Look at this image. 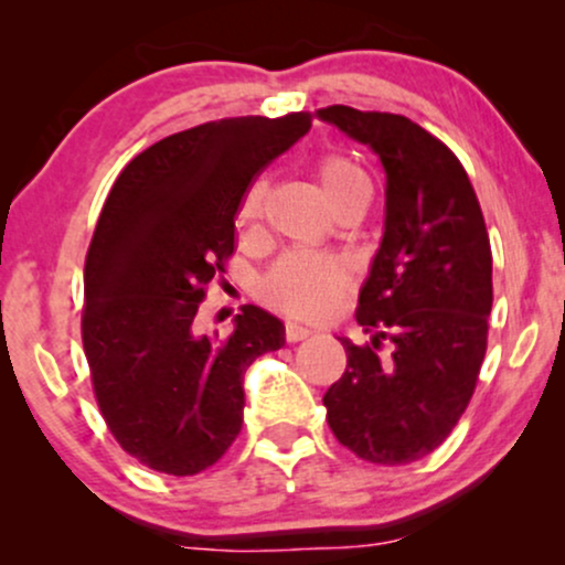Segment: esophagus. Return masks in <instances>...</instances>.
Here are the masks:
<instances>
[{"mask_svg": "<svg viewBox=\"0 0 565 565\" xmlns=\"http://www.w3.org/2000/svg\"><path fill=\"white\" fill-rule=\"evenodd\" d=\"M310 334H313V329L302 327V323L287 321V327H284V337H287V342H300V340H308Z\"/></svg>", "mask_w": 565, "mask_h": 565, "instance_id": "esophagus-1", "label": "esophagus"}]
</instances>
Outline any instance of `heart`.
I'll return each mask as SVG.
<instances>
[{
    "instance_id": "b5f03b06",
    "label": "heart",
    "mask_w": 565,
    "mask_h": 565,
    "mask_svg": "<svg viewBox=\"0 0 565 565\" xmlns=\"http://www.w3.org/2000/svg\"><path fill=\"white\" fill-rule=\"evenodd\" d=\"M316 178L327 193L329 204L340 206L342 201L359 196V193L372 191L369 178L355 161H350L342 153H323L316 161ZM265 193L268 183L257 180L244 193L242 210L238 217L242 223H252L263 215ZM353 274H350L348 263L334 255H323V252L297 249L284 255L268 276L263 278V300L274 305L276 310L297 319H323L337 308V302L348 295Z\"/></svg>"
}]
</instances>
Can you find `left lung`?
<instances>
[{
	"mask_svg": "<svg viewBox=\"0 0 565 565\" xmlns=\"http://www.w3.org/2000/svg\"><path fill=\"white\" fill-rule=\"evenodd\" d=\"M319 116L372 148L387 174L385 236L355 308L374 337L340 340L348 369L323 395L327 423L366 462H417L476 393L494 302L489 231L468 172L436 135L401 114Z\"/></svg>",
	"mask_w": 565,
	"mask_h": 565,
	"instance_id": "1",
	"label": "left lung"
}]
</instances>
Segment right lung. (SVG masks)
Returning a JSON list of instances; mask_svg holds the SVG:
<instances>
[{
    "instance_id": "1",
    "label": "right lung",
    "mask_w": 565,
    "mask_h": 565,
    "mask_svg": "<svg viewBox=\"0 0 565 565\" xmlns=\"http://www.w3.org/2000/svg\"><path fill=\"white\" fill-rule=\"evenodd\" d=\"M310 121L236 116L174 132L129 161L103 204L82 342L108 430L146 468H212L242 433L246 366L284 345L281 321L255 305L225 337L196 334V313L233 255L246 188Z\"/></svg>"
}]
</instances>
